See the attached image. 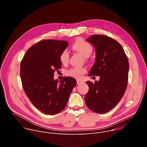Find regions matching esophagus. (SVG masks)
Wrapping results in <instances>:
<instances>
[{
  "mask_svg": "<svg viewBox=\"0 0 147 147\" xmlns=\"http://www.w3.org/2000/svg\"><path fill=\"white\" fill-rule=\"evenodd\" d=\"M83 82H84V81H82V80H77V84H82V83H83Z\"/></svg>",
  "mask_w": 147,
  "mask_h": 147,
  "instance_id": "esophagus-1",
  "label": "esophagus"
}]
</instances>
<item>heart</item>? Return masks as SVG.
Returning <instances> with one entry per match:
<instances>
[{
    "mask_svg": "<svg viewBox=\"0 0 147 147\" xmlns=\"http://www.w3.org/2000/svg\"><path fill=\"white\" fill-rule=\"evenodd\" d=\"M72 48L74 51L80 53L84 57H89L93 52V47L92 45L83 38H78L72 45ZM69 53L67 50L63 51L60 56L59 60L62 64L66 65L69 61ZM87 72L85 67H74L66 71V75L68 76L80 79L83 75Z\"/></svg>",
    "mask_w": 147,
    "mask_h": 147,
    "instance_id": "1",
    "label": "heart"
}]
</instances>
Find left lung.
Wrapping results in <instances>:
<instances>
[{
    "mask_svg": "<svg viewBox=\"0 0 147 147\" xmlns=\"http://www.w3.org/2000/svg\"><path fill=\"white\" fill-rule=\"evenodd\" d=\"M87 40L96 51L95 62L89 76H99L95 83L86 82L89 91L85 96L87 107L98 113H105L121 100L126 90L129 64L121 45L106 35H94Z\"/></svg>",
    "mask_w": 147,
    "mask_h": 147,
    "instance_id": "obj_1",
    "label": "left lung"
}]
</instances>
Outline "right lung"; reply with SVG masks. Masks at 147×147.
<instances>
[{"mask_svg": "<svg viewBox=\"0 0 147 147\" xmlns=\"http://www.w3.org/2000/svg\"><path fill=\"white\" fill-rule=\"evenodd\" d=\"M69 43L66 40H42L30 47L20 65V77L24 91L34 106L46 115H55L66 107L77 84L72 77L59 82L53 79L60 69L61 52Z\"/></svg>", "mask_w": 147, "mask_h": 147, "instance_id": "obj_1", "label": "right lung"}]
</instances>
